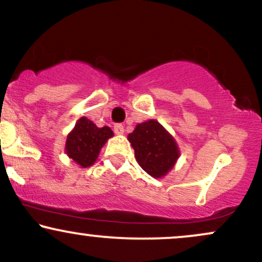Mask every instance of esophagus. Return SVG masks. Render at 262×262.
Here are the masks:
<instances>
[{
  "mask_svg": "<svg viewBox=\"0 0 262 262\" xmlns=\"http://www.w3.org/2000/svg\"><path fill=\"white\" fill-rule=\"evenodd\" d=\"M113 130H114V133H116V134L121 135V134L124 133V127H123L121 123H117V124H114Z\"/></svg>",
  "mask_w": 262,
  "mask_h": 262,
  "instance_id": "obj_1",
  "label": "esophagus"
}]
</instances>
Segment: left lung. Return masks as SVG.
Here are the masks:
<instances>
[{
  "label": "left lung",
  "mask_w": 262,
  "mask_h": 262,
  "mask_svg": "<svg viewBox=\"0 0 262 262\" xmlns=\"http://www.w3.org/2000/svg\"><path fill=\"white\" fill-rule=\"evenodd\" d=\"M135 159L152 177H162L172 169L179 159V148L173 138L158 121L144 122L128 135Z\"/></svg>",
  "instance_id": "obj_1"
}]
</instances>
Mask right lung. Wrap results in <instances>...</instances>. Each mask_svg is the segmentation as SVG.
I'll use <instances>...</instances> for the list:
<instances>
[{"mask_svg":"<svg viewBox=\"0 0 262 262\" xmlns=\"http://www.w3.org/2000/svg\"><path fill=\"white\" fill-rule=\"evenodd\" d=\"M113 135L111 128L96 127L90 119L80 118L66 139V154L80 166L93 165L108 138Z\"/></svg>","mask_w":262,"mask_h":262,"instance_id":"add662e5","label":"right lung"}]
</instances>
